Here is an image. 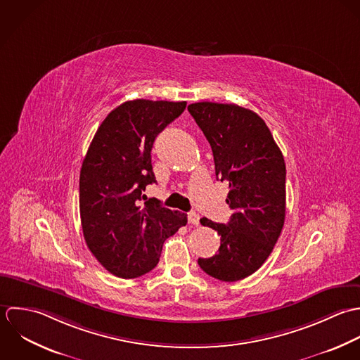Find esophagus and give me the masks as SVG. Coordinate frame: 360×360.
<instances>
[{
  "label": "esophagus",
  "mask_w": 360,
  "mask_h": 360,
  "mask_svg": "<svg viewBox=\"0 0 360 360\" xmlns=\"http://www.w3.org/2000/svg\"><path fill=\"white\" fill-rule=\"evenodd\" d=\"M188 219H189L191 224H193V225H196V226L200 224V217H199V214H196L195 212H192V213L188 214Z\"/></svg>",
  "instance_id": "34e87169"
}]
</instances>
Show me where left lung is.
Segmentation results:
<instances>
[{"label":"left lung","instance_id":"left-lung-1","mask_svg":"<svg viewBox=\"0 0 360 360\" xmlns=\"http://www.w3.org/2000/svg\"><path fill=\"white\" fill-rule=\"evenodd\" d=\"M212 146L218 181L228 184L226 224L203 217L221 235L218 253L199 259L219 281H239L257 271L274 249L285 219V161L266 122L236 104L202 101L188 105Z\"/></svg>","mask_w":360,"mask_h":360}]
</instances>
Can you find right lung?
<instances>
[{"mask_svg": "<svg viewBox=\"0 0 360 360\" xmlns=\"http://www.w3.org/2000/svg\"><path fill=\"white\" fill-rule=\"evenodd\" d=\"M186 107V101H125L98 127L82 164L79 210L87 248L120 278L151 271L162 243L186 225L185 213L160 200H146L155 182L151 147L157 135Z\"/></svg>", "mask_w": 360, "mask_h": 360, "instance_id": "1", "label": "right lung"}]
</instances>
